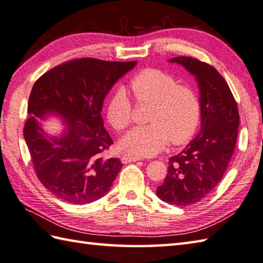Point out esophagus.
Instances as JSON below:
<instances>
[{
	"label": "esophagus",
	"mask_w": 263,
	"mask_h": 263,
	"mask_svg": "<svg viewBox=\"0 0 263 263\" xmlns=\"http://www.w3.org/2000/svg\"><path fill=\"white\" fill-rule=\"evenodd\" d=\"M140 157H136V156H128V155H124L122 157V163L127 164V163H132V162H138L140 161Z\"/></svg>",
	"instance_id": "obj_1"
}]
</instances>
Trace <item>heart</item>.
<instances>
[{"instance_id": "b5f03b06", "label": "heart", "mask_w": 263, "mask_h": 263, "mask_svg": "<svg viewBox=\"0 0 263 263\" xmlns=\"http://www.w3.org/2000/svg\"><path fill=\"white\" fill-rule=\"evenodd\" d=\"M138 102L153 104L148 114L151 124L137 126L126 133L121 148L133 156H153L171 140L182 145L195 135L200 122V101L192 87L179 85L173 76L159 69H146L130 82ZM106 116L110 125L123 131L131 123L132 102L123 87H117L107 100Z\"/></svg>"}]
</instances>
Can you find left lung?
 <instances>
[{
	"mask_svg": "<svg viewBox=\"0 0 263 263\" xmlns=\"http://www.w3.org/2000/svg\"><path fill=\"white\" fill-rule=\"evenodd\" d=\"M168 63L184 67L199 89L200 131L168 159L165 180L156 190L163 202L184 208L208 196L222 179L237 140L239 114L227 82L214 67L192 57Z\"/></svg>",
	"mask_w": 263,
	"mask_h": 263,
	"instance_id": "8db88e82",
	"label": "left lung"
}]
</instances>
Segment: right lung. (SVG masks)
Here are the masks:
<instances>
[{"instance_id": "add662e5", "label": "right lung", "mask_w": 263, "mask_h": 263, "mask_svg": "<svg viewBox=\"0 0 263 263\" xmlns=\"http://www.w3.org/2000/svg\"><path fill=\"white\" fill-rule=\"evenodd\" d=\"M137 61L82 58L46 71L35 82L28 100L24 138L41 183L67 203L83 205L110 189L123 164L106 158L112 145L101 117L105 98ZM58 116L59 136L48 135L40 120Z\"/></svg>"}]
</instances>
